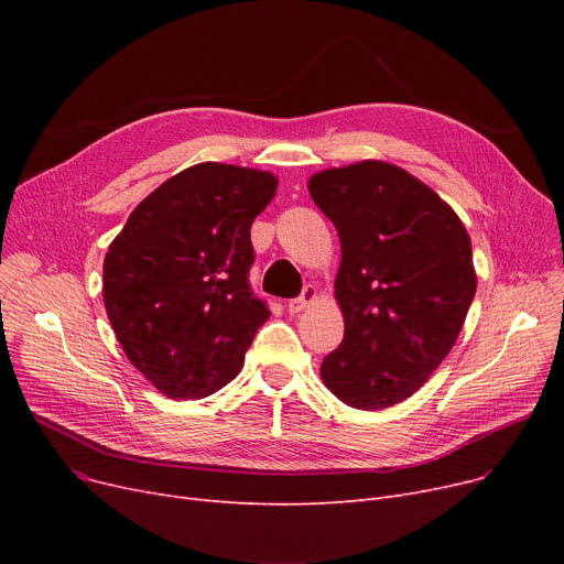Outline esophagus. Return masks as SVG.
I'll use <instances>...</instances> for the list:
<instances>
[{"mask_svg":"<svg viewBox=\"0 0 564 564\" xmlns=\"http://www.w3.org/2000/svg\"><path fill=\"white\" fill-rule=\"evenodd\" d=\"M315 300H317V288L306 285L304 292H302V297L288 302V311H290L292 315H294V313H302V311H306L311 304H315Z\"/></svg>","mask_w":564,"mask_h":564,"instance_id":"obj_1","label":"esophagus"}]
</instances>
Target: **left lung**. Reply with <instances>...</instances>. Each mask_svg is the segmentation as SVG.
Instances as JSON below:
<instances>
[{"label": "left lung", "instance_id": "left-lung-1", "mask_svg": "<svg viewBox=\"0 0 564 564\" xmlns=\"http://www.w3.org/2000/svg\"><path fill=\"white\" fill-rule=\"evenodd\" d=\"M308 192L340 237L345 338L322 381L347 406H393L457 343L478 288L470 237L432 187L381 160L317 171Z\"/></svg>", "mask_w": 564, "mask_h": 564}]
</instances>
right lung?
<instances>
[{"label": "right lung", "mask_w": 564, "mask_h": 564, "mask_svg": "<svg viewBox=\"0 0 564 564\" xmlns=\"http://www.w3.org/2000/svg\"><path fill=\"white\" fill-rule=\"evenodd\" d=\"M270 171L200 162L148 194L113 237L102 302L130 364L171 400L213 395L270 317L249 288L251 224Z\"/></svg>", "instance_id": "1"}]
</instances>
